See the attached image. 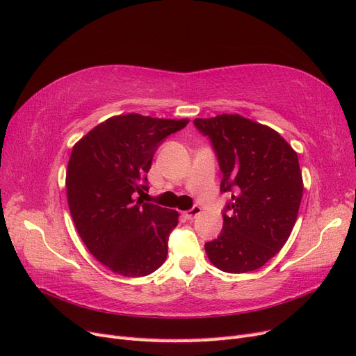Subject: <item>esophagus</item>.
<instances>
[{"label":"esophagus","mask_w":356,"mask_h":356,"mask_svg":"<svg viewBox=\"0 0 356 356\" xmlns=\"http://www.w3.org/2000/svg\"><path fill=\"white\" fill-rule=\"evenodd\" d=\"M200 212H202V208L199 207V204H195V207H193L190 211H187L184 215H186L187 220H195Z\"/></svg>","instance_id":"obj_1"}]
</instances>
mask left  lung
<instances>
[{
  "label": "left lung",
  "instance_id": "8db88e82",
  "mask_svg": "<svg viewBox=\"0 0 356 356\" xmlns=\"http://www.w3.org/2000/svg\"><path fill=\"white\" fill-rule=\"evenodd\" d=\"M222 174V230L204 243L211 263L227 273L264 266L288 241L297 220L303 179L297 153L273 129L238 114L196 118Z\"/></svg>",
  "mask_w": 356,
  "mask_h": 356
}]
</instances>
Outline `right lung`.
<instances>
[{
  "label": "right lung",
  "instance_id": "1",
  "mask_svg": "<svg viewBox=\"0 0 356 356\" xmlns=\"http://www.w3.org/2000/svg\"><path fill=\"white\" fill-rule=\"evenodd\" d=\"M188 120L111 117L74 145L67 169L71 217L90 254L114 273L141 277L165 263L178 212L135 200L165 139Z\"/></svg>",
  "mask_w": 356,
  "mask_h": 356
}]
</instances>
